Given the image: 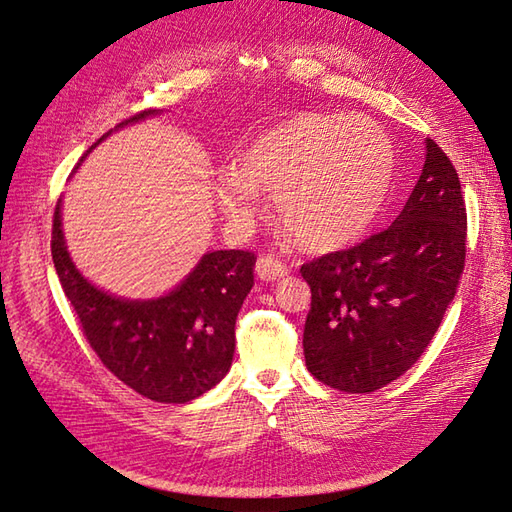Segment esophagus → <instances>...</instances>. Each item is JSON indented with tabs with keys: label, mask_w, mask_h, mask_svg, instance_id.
<instances>
[{
	"label": "esophagus",
	"mask_w": 512,
	"mask_h": 512,
	"mask_svg": "<svg viewBox=\"0 0 512 512\" xmlns=\"http://www.w3.org/2000/svg\"><path fill=\"white\" fill-rule=\"evenodd\" d=\"M255 273L262 281H275V279L286 277L290 273V268L275 257H259L255 264Z\"/></svg>",
	"instance_id": "1"
}]
</instances>
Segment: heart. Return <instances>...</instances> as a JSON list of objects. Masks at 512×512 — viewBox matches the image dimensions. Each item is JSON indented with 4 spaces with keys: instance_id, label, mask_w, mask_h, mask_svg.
Wrapping results in <instances>:
<instances>
[{
    "instance_id": "heart-1",
    "label": "heart",
    "mask_w": 512,
    "mask_h": 512,
    "mask_svg": "<svg viewBox=\"0 0 512 512\" xmlns=\"http://www.w3.org/2000/svg\"><path fill=\"white\" fill-rule=\"evenodd\" d=\"M394 147L363 116L303 112L264 129L242 147L235 167L215 176V200L235 228L253 226L259 191L295 242L332 250L367 233L387 200Z\"/></svg>"
}]
</instances>
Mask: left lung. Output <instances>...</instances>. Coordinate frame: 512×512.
<instances>
[{
    "label": "left lung",
    "instance_id": "8db88e82",
    "mask_svg": "<svg viewBox=\"0 0 512 512\" xmlns=\"http://www.w3.org/2000/svg\"><path fill=\"white\" fill-rule=\"evenodd\" d=\"M464 255L462 184L449 156L427 138L420 178L391 226L301 266L312 292L303 330L308 372L350 394L405 374L458 292Z\"/></svg>",
    "mask_w": 512,
    "mask_h": 512
}]
</instances>
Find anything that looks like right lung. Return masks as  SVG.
I'll return each instance as SVG.
<instances>
[{"label": "right lung", "mask_w": 512, "mask_h": 512, "mask_svg": "<svg viewBox=\"0 0 512 512\" xmlns=\"http://www.w3.org/2000/svg\"><path fill=\"white\" fill-rule=\"evenodd\" d=\"M156 114L160 110H147L118 123L88 154L112 132ZM255 259L248 250H213L167 295L116 297L74 266L63 237L61 200L54 209L52 262L85 339L118 380L156 402L182 405L228 374L235 354V319L253 288Z\"/></svg>", "instance_id": "obj_1"}]
</instances>
